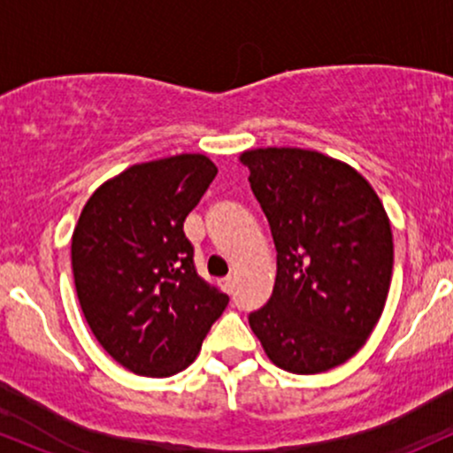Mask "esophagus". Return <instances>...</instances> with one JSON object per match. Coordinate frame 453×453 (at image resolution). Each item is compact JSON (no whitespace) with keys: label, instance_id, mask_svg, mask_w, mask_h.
<instances>
[{"label":"esophagus","instance_id":"esophagus-1","mask_svg":"<svg viewBox=\"0 0 453 453\" xmlns=\"http://www.w3.org/2000/svg\"><path fill=\"white\" fill-rule=\"evenodd\" d=\"M234 285H236V280H234V277H226V279H223V283H221L223 292L234 294Z\"/></svg>","mask_w":453,"mask_h":453}]
</instances>
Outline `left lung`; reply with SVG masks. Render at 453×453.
<instances>
[{"instance_id":"8db88e82","label":"left lung","mask_w":453,"mask_h":453,"mask_svg":"<svg viewBox=\"0 0 453 453\" xmlns=\"http://www.w3.org/2000/svg\"><path fill=\"white\" fill-rule=\"evenodd\" d=\"M241 161L277 247L273 296L249 326L283 371H330L360 351L386 306V209L357 170L317 150L253 149Z\"/></svg>"}]
</instances>
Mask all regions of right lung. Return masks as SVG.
Returning a JSON list of instances; mask_svg holds the SVG:
<instances>
[{"instance_id": "1", "label": "right lung", "mask_w": 453, "mask_h": 453, "mask_svg": "<svg viewBox=\"0 0 453 453\" xmlns=\"http://www.w3.org/2000/svg\"><path fill=\"white\" fill-rule=\"evenodd\" d=\"M215 174L200 153L132 165L97 187L72 234L82 315L112 360L136 375L185 371L230 303L197 274L183 232Z\"/></svg>"}]
</instances>
